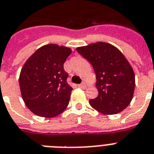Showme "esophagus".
Wrapping results in <instances>:
<instances>
[{
    "instance_id": "obj_1",
    "label": "esophagus",
    "mask_w": 154,
    "mask_h": 154,
    "mask_svg": "<svg viewBox=\"0 0 154 154\" xmlns=\"http://www.w3.org/2000/svg\"><path fill=\"white\" fill-rule=\"evenodd\" d=\"M77 86H78L79 88H86V84L82 83L81 84V85H78Z\"/></svg>"
}]
</instances>
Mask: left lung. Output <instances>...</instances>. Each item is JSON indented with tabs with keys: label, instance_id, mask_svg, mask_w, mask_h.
<instances>
[{
	"label": "left lung",
	"instance_id": "1",
	"mask_svg": "<svg viewBox=\"0 0 154 154\" xmlns=\"http://www.w3.org/2000/svg\"><path fill=\"white\" fill-rule=\"evenodd\" d=\"M77 51L92 65L96 75L99 94L89 100L93 109L112 115L127 108L134 95L135 78L123 53L113 45L101 41L78 47Z\"/></svg>",
	"mask_w": 154,
	"mask_h": 154
}]
</instances>
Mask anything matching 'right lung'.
<instances>
[{
	"instance_id": "obj_1",
	"label": "right lung",
	"mask_w": 154,
	"mask_h": 154,
	"mask_svg": "<svg viewBox=\"0 0 154 154\" xmlns=\"http://www.w3.org/2000/svg\"><path fill=\"white\" fill-rule=\"evenodd\" d=\"M72 52L55 44L44 45L27 59L19 75V87L26 106L34 114L54 117L63 113L73 88L66 82L63 64Z\"/></svg>"
}]
</instances>
